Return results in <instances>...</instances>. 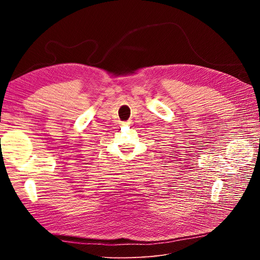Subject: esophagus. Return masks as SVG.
Here are the masks:
<instances>
[{"label": "esophagus", "instance_id": "esophagus-1", "mask_svg": "<svg viewBox=\"0 0 260 260\" xmlns=\"http://www.w3.org/2000/svg\"><path fill=\"white\" fill-rule=\"evenodd\" d=\"M131 123H132L131 121H126V122H123V123H122V125H129V124H131Z\"/></svg>", "mask_w": 260, "mask_h": 260}]
</instances>
